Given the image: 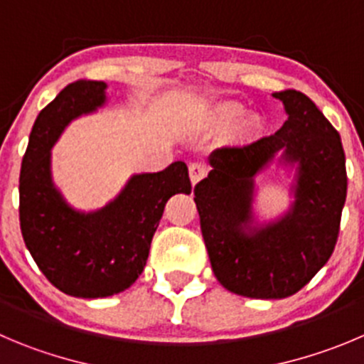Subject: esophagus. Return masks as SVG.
Segmentation results:
<instances>
[{
  "label": "esophagus",
  "mask_w": 364,
  "mask_h": 364,
  "mask_svg": "<svg viewBox=\"0 0 364 364\" xmlns=\"http://www.w3.org/2000/svg\"><path fill=\"white\" fill-rule=\"evenodd\" d=\"M205 175H207V164L203 161H193L191 164H189V176H191L193 184L200 182Z\"/></svg>",
  "instance_id": "34e87169"
}]
</instances>
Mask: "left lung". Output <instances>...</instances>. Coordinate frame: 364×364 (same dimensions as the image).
Returning <instances> with one entry per match:
<instances>
[{
	"label": "left lung",
	"mask_w": 364,
	"mask_h": 364,
	"mask_svg": "<svg viewBox=\"0 0 364 364\" xmlns=\"http://www.w3.org/2000/svg\"><path fill=\"white\" fill-rule=\"evenodd\" d=\"M288 119L275 134L221 148L209 175L195 186L200 228L223 288L250 299H286L331 259L347 198L340 134L304 92H273ZM279 147L301 164L297 202L279 224L246 234L255 173Z\"/></svg>",
	"instance_id": "obj_1"
}]
</instances>
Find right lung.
<instances>
[{"label":"right lung","instance_id":"right-lung-1","mask_svg":"<svg viewBox=\"0 0 364 364\" xmlns=\"http://www.w3.org/2000/svg\"><path fill=\"white\" fill-rule=\"evenodd\" d=\"M103 82L76 80L33 123L19 176L21 234L33 261L62 293L103 299L130 288L143 273L166 202L191 193L182 161L132 176L124 191L95 214L69 209L50 176V148L73 117L105 102Z\"/></svg>","mask_w":364,"mask_h":364}]
</instances>
